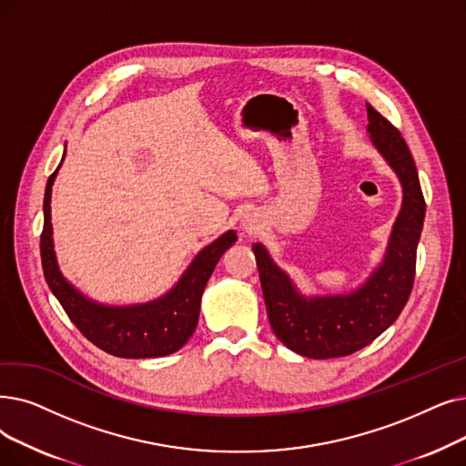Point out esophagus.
I'll list each match as a JSON object with an SVG mask.
<instances>
[{
	"instance_id": "obj_1",
	"label": "esophagus",
	"mask_w": 466,
	"mask_h": 466,
	"mask_svg": "<svg viewBox=\"0 0 466 466\" xmlns=\"http://www.w3.org/2000/svg\"><path fill=\"white\" fill-rule=\"evenodd\" d=\"M239 228L244 230L246 234H249V236L260 232V228H262L260 215L258 213H246L244 217H241V220H239Z\"/></svg>"
}]
</instances>
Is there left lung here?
<instances>
[{
    "instance_id": "left-lung-1",
    "label": "left lung",
    "mask_w": 466,
    "mask_h": 466,
    "mask_svg": "<svg viewBox=\"0 0 466 466\" xmlns=\"http://www.w3.org/2000/svg\"><path fill=\"white\" fill-rule=\"evenodd\" d=\"M366 106L371 145L401 185V208L387 251L370 278L350 293L302 295L267 248L253 244L270 326L283 345L305 358H339L368 347L396 321L413 288L424 222L417 167L400 131L371 105Z\"/></svg>"
}]
</instances>
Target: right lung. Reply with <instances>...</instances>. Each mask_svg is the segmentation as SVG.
<instances>
[{"label":"right lung","instance_id":"right-lung-1","mask_svg":"<svg viewBox=\"0 0 466 466\" xmlns=\"http://www.w3.org/2000/svg\"><path fill=\"white\" fill-rule=\"evenodd\" d=\"M58 167L49 177L46 187V220L39 248H42L47 286L74 321V326L95 347L117 358H161L183 349L196 331L201 295H204L208 279L222 253L234 246L238 239L236 232L228 230L201 249L175 286L161 297L140 302V305H103L77 291L58 268L51 225V188Z\"/></svg>","mask_w":466,"mask_h":466}]
</instances>
